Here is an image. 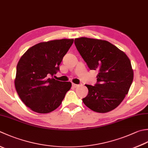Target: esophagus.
Instances as JSON below:
<instances>
[{
    "mask_svg": "<svg viewBox=\"0 0 148 148\" xmlns=\"http://www.w3.org/2000/svg\"><path fill=\"white\" fill-rule=\"evenodd\" d=\"M72 85L74 88H76V87H77V86H78V85H77V84H75V83H72Z\"/></svg>",
    "mask_w": 148,
    "mask_h": 148,
    "instance_id": "1",
    "label": "esophagus"
}]
</instances>
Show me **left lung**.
<instances>
[{
    "label": "left lung",
    "mask_w": 148,
    "mask_h": 148,
    "mask_svg": "<svg viewBox=\"0 0 148 148\" xmlns=\"http://www.w3.org/2000/svg\"><path fill=\"white\" fill-rule=\"evenodd\" d=\"M75 45L90 70H97V83L86 85L88 93L83 102L99 113L108 112L120 105L128 93L134 71L128 57L106 40L82 37Z\"/></svg>",
    "instance_id": "obj_1"
}]
</instances>
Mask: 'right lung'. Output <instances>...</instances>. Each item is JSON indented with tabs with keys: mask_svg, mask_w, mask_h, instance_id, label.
I'll return each mask as SVG.
<instances>
[{
	"mask_svg": "<svg viewBox=\"0 0 148 148\" xmlns=\"http://www.w3.org/2000/svg\"><path fill=\"white\" fill-rule=\"evenodd\" d=\"M73 39L41 42L29 48L16 66L14 85L22 102L32 110L47 114L56 110L71 89V82L56 80L63 56Z\"/></svg>",
	"mask_w": 148,
	"mask_h": 148,
	"instance_id": "obj_1",
	"label": "right lung"
}]
</instances>
